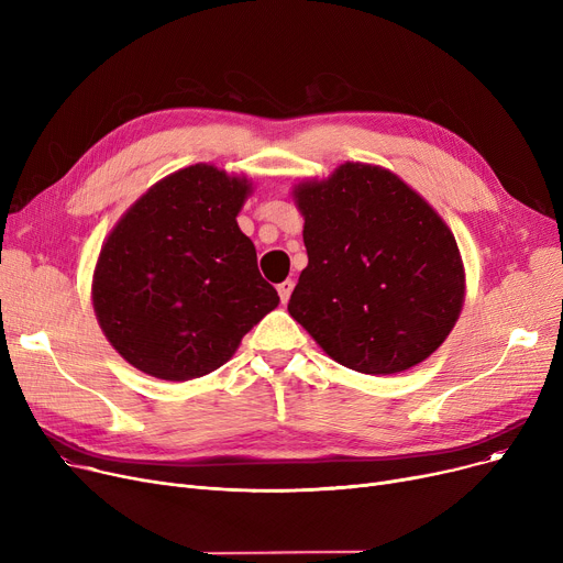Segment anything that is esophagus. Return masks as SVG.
Returning a JSON list of instances; mask_svg holds the SVG:
<instances>
[{
	"label": "esophagus",
	"mask_w": 563,
	"mask_h": 563,
	"mask_svg": "<svg viewBox=\"0 0 563 563\" xmlns=\"http://www.w3.org/2000/svg\"><path fill=\"white\" fill-rule=\"evenodd\" d=\"M291 289H294V283H291V280H285V283H280V285H278V297H280V301H283V303H287V301H289V297H291Z\"/></svg>",
	"instance_id": "34e87169"
}]
</instances>
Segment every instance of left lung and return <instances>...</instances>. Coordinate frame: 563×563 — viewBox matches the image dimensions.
Returning <instances> with one entry per match:
<instances>
[{
	"label": "left lung",
	"instance_id": "left-lung-1",
	"mask_svg": "<svg viewBox=\"0 0 563 563\" xmlns=\"http://www.w3.org/2000/svg\"><path fill=\"white\" fill-rule=\"evenodd\" d=\"M308 266L289 314L329 356L361 374H397L445 342L465 299L456 240L388 168L346 162L294 187Z\"/></svg>",
	"mask_w": 563,
	"mask_h": 563
}]
</instances>
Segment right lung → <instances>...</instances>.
<instances>
[{"mask_svg":"<svg viewBox=\"0 0 563 563\" xmlns=\"http://www.w3.org/2000/svg\"><path fill=\"white\" fill-rule=\"evenodd\" d=\"M249 194L244 175L194 164L113 225L91 294L102 333L132 367L164 380L210 374L280 303L236 225Z\"/></svg>","mask_w":563,"mask_h":563,"instance_id":"obj_1","label":"right lung"}]
</instances>
